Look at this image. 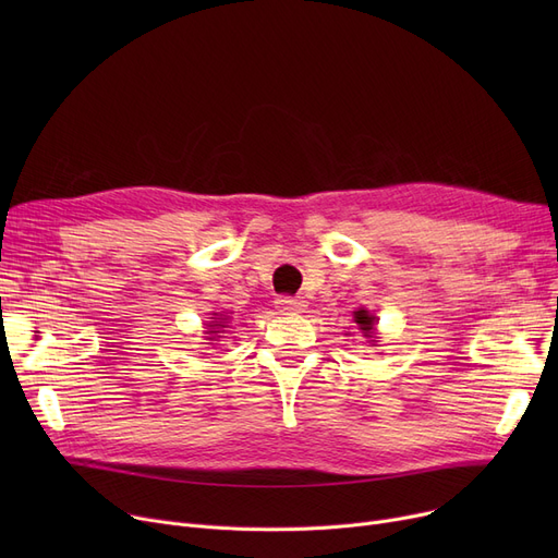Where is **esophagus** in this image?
Here are the masks:
<instances>
[{
  "instance_id": "esophagus-1",
  "label": "esophagus",
  "mask_w": 558,
  "mask_h": 558,
  "mask_svg": "<svg viewBox=\"0 0 558 558\" xmlns=\"http://www.w3.org/2000/svg\"><path fill=\"white\" fill-rule=\"evenodd\" d=\"M276 307L284 314H299L305 310V301L301 296H278Z\"/></svg>"
}]
</instances>
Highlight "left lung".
Segmentation results:
<instances>
[{
    "label": "left lung",
    "mask_w": 558,
    "mask_h": 558,
    "mask_svg": "<svg viewBox=\"0 0 558 558\" xmlns=\"http://www.w3.org/2000/svg\"><path fill=\"white\" fill-rule=\"evenodd\" d=\"M355 324L360 326V330L368 332V330H373V316H368L366 310H360V312H355Z\"/></svg>",
    "instance_id": "left-lung-1"
}]
</instances>
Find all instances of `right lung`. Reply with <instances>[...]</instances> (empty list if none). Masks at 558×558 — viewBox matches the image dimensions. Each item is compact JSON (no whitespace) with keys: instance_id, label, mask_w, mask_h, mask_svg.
Listing matches in <instances>:
<instances>
[{"instance_id":"obj_1","label":"right lung","mask_w":558,"mask_h":558,"mask_svg":"<svg viewBox=\"0 0 558 558\" xmlns=\"http://www.w3.org/2000/svg\"><path fill=\"white\" fill-rule=\"evenodd\" d=\"M221 320H226V318H221ZM221 320H213V326H210V328H215V326H221Z\"/></svg>"}]
</instances>
